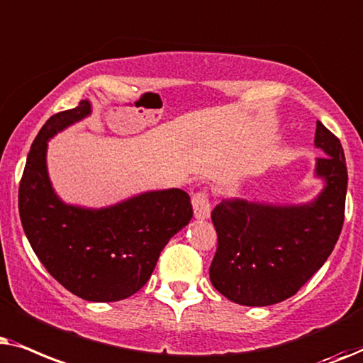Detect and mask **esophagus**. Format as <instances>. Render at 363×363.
<instances>
[{
	"label": "esophagus",
	"mask_w": 363,
	"mask_h": 363,
	"mask_svg": "<svg viewBox=\"0 0 363 363\" xmlns=\"http://www.w3.org/2000/svg\"><path fill=\"white\" fill-rule=\"evenodd\" d=\"M192 207H194V216L196 219H207L211 216V204H209V196L207 191H197L192 196Z\"/></svg>",
	"instance_id": "1"
}]
</instances>
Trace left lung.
I'll return each mask as SVG.
<instances>
[{
  "mask_svg": "<svg viewBox=\"0 0 363 363\" xmlns=\"http://www.w3.org/2000/svg\"><path fill=\"white\" fill-rule=\"evenodd\" d=\"M317 199L301 206L222 201L211 212L217 232L211 282L229 301L249 307L282 302L325 264L345 217L347 166L339 138L317 121Z\"/></svg>",
  "mask_w": 363,
  "mask_h": 363,
  "instance_id": "8db88e82",
  "label": "left lung"
}]
</instances>
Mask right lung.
<instances>
[{
	"label": "right lung",
	"mask_w": 363,
	"mask_h": 363,
	"mask_svg": "<svg viewBox=\"0 0 363 363\" xmlns=\"http://www.w3.org/2000/svg\"><path fill=\"white\" fill-rule=\"evenodd\" d=\"M89 114L84 99L38 133L19 182V217L38 259L62 287L89 302H116L147 282L164 245L189 224L192 204L181 189L144 192L104 209L65 204L48 177V141Z\"/></svg>",
	"instance_id": "add662e5"
}]
</instances>
